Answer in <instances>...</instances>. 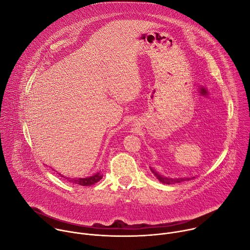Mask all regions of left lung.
Returning <instances> with one entry per match:
<instances>
[{
    "label": "left lung",
    "instance_id": "1",
    "mask_svg": "<svg viewBox=\"0 0 250 250\" xmlns=\"http://www.w3.org/2000/svg\"><path fill=\"white\" fill-rule=\"evenodd\" d=\"M151 171L154 173V175L162 182V183H165V184H174V183H179L181 181H185V180H190L191 178H168V177H165L161 174H159L155 169L151 168ZM194 178V177H193Z\"/></svg>",
    "mask_w": 250,
    "mask_h": 250
}]
</instances>
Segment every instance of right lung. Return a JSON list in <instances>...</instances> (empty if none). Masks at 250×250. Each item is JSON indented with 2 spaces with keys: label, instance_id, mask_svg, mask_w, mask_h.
Listing matches in <instances>:
<instances>
[{
  "label": "right lung",
  "instance_id": "obj_1",
  "mask_svg": "<svg viewBox=\"0 0 250 250\" xmlns=\"http://www.w3.org/2000/svg\"><path fill=\"white\" fill-rule=\"evenodd\" d=\"M63 177V176H62ZM104 177V174L102 172H97L89 177H85V178H65V179H68L70 182H73L75 184H78V185H82V186H90L96 182H98L99 180H101L102 178Z\"/></svg>",
  "mask_w": 250,
  "mask_h": 250
}]
</instances>
